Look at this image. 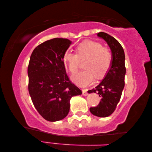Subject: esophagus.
Listing matches in <instances>:
<instances>
[{
  "mask_svg": "<svg viewBox=\"0 0 152 152\" xmlns=\"http://www.w3.org/2000/svg\"><path fill=\"white\" fill-rule=\"evenodd\" d=\"M88 90L87 89H83L82 90V94L84 95V96H86V95H88V92H87Z\"/></svg>",
  "mask_w": 152,
  "mask_h": 152,
  "instance_id": "esophagus-1",
  "label": "esophagus"
}]
</instances>
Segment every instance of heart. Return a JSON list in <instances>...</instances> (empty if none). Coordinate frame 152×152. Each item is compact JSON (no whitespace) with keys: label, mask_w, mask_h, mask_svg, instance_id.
I'll return each mask as SVG.
<instances>
[{"label":"heart","mask_w":152,"mask_h":152,"mask_svg":"<svg viewBox=\"0 0 152 152\" xmlns=\"http://www.w3.org/2000/svg\"><path fill=\"white\" fill-rule=\"evenodd\" d=\"M87 59L84 64L86 69L72 76V80L80 86H86L93 82L96 75L101 77L109 70L113 56L110 51L103 47L102 43L94 41H85L78 45L76 53L66 51L63 60L71 73L78 69L80 60Z\"/></svg>","instance_id":"1"}]
</instances>
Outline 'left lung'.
Returning <instances> with one entry per match:
<instances>
[{"label": "left lung", "mask_w": 152, "mask_h": 152, "mask_svg": "<svg viewBox=\"0 0 152 152\" xmlns=\"http://www.w3.org/2000/svg\"><path fill=\"white\" fill-rule=\"evenodd\" d=\"M98 36L105 40L112 51L111 66L101 83L88 93L95 92L101 98L96 107L90 108L92 115L99 117H109L115 111L121 97L125 86V53L123 47L114 37L104 32L98 33Z\"/></svg>", "instance_id": "1"}]
</instances>
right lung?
Instances as JSON below:
<instances>
[{
	"instance_id": "obj_1",
	"label": "right lung",
	"mask_w": 152,
	"mask_h": 152,
	"mask_svg": "<svg viewBox=\"0 0 152 152\" xmlns=\"http://www.w3.org/2000/svg\"><path fill=\"white\" fill-rule=\"evenodd\" d=\"M70 45L68 39L53 38L37 45L31 55L28 90L36 110L48 121L65 118L71 98L82 92L66 72L63 57Z\"/></svg>"
}]
</instances>
